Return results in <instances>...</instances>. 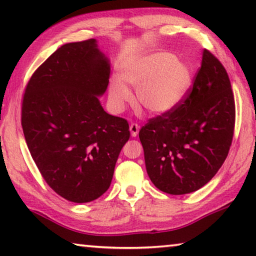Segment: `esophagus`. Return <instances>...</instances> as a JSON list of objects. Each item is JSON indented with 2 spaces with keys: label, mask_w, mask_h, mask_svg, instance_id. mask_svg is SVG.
Here are the masks:
<instances>
[{
  "label": "esophagus",
  "mask_w": 256,
  "mask_h": 256,
  "mask_svg": "<svg viewBox=\"0 0 256 256\" xmlns=\"http://www.w3.org/2000/svg\"><path fill=\"white\" fill-rule=\"evenodd\" d=\"M138 130H140V126L138 124H131L130 125V132H131V136L133 138H136L138 133Z\"/></svg>",
  "instance_id": "obj_1"
}]
</instances>
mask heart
Instances as JSON below:
<instances>
[{
	"instance_id": "b5f03b06",
	"label": "heart",
	"mask_w": 256,
	"mask_h": 256,
	"mask_svg": "<svg viewBox=\"0 0 256 256\" xmlns=\"http://www.w3.org/2000/svg\"><path fill=\"white\" fill-rule=\"evenodd\" d=\"M193 82L192 68L170 52H154L132 58L122 68L118 78H112L108 97L112 110L120 112L132 102L154 116L168 114L188 96Z\"/></svg>"
}]
</instances>
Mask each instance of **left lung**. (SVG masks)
Instances as JSON below:
<instances>
[{
	"instance_id": "1",
	"label": "left lung",
	"mask_w": 256,
	"mask_h": 256,
	"mask_svg": "<svg viewBox=\"0 0 256 256\" xmlns=\"http://www.w3.org/2000/svg\"><path fill=\"white\" fill-rule=\"evenodd\" d=\"M234 126L230 81L218 58L204 50L184 100L168 114L150 120L138 132L149 178L172 196L201 188L226 160Z\"/></svg>"
}]
</instances>
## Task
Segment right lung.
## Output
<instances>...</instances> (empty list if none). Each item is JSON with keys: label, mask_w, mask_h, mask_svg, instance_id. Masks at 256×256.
<instances>
[{"label": "right lung", "mask_w": 256, "mask_h": 256, "mask_svg": "<svg viewBox=\"0 0 256 256\" xmlns=\"http://www.w3.org/2000/svg\"><path fill=\"white\" fill-rule=\"evenodd\" d=\"M110 64L96 40L68 42L34 73L22 102L24 134L34 162L56 193L76 203L102 196L110 186L126 120L99 100Z\"/></svg>", "instance_id": "1"}]
</instances>
